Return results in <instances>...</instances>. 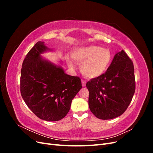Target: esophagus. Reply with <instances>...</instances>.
Wrapping results in <instances>:
<instances>
[{"label":"esophagus","instance_id":"34e87169","mask_svg":"<svg viewBox=\"0 0 153 153\" xmlns=\"http://www.w3.org/2000/svg\"><path fill=\"white\" fill-rule=\"evenodd\" d=\"M86 85V81H85L84 80H82V87H85Z\"/></svg>","mask_w":153,"mask_h":153}]
</instances>
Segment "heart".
<instances>
[{
    "mask_svg": "<svg viewBox=\"0 0 153 153\" xmlns=\"http://www.w3.org/2000/svg\"><path fill=\"white\" fill-rule=\"evenodd\" d=\"M72 59L81 64L80 71L88 78H97L106 71L112 61V53L107 48L96 45L88 46L75 50L71 54ZM70 67L73 64L68 61Z\"/></svg>",
    "mask_w": 153,
    "mask_h": 153,
    "instance_id": "heart-1",
    "label": "heart"
}]
</instances>
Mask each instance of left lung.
<instances>
[{
	"instance_id": "1",
	"label": "left lung",
	"mask_w": 153,
	"mask_h": 153,
	"mask_svg": "<svg viewBox=\"0 0 153 153\" xmlns=\"http://www.w3.org/2000/svg\"><path fill=\"white\" fill-rule=\"evenodd\" d=\"M89 106L100 119H112L122 115L130 104L135 91L131 60L124 50L115 55L106 71L87 82Z\"/></svg>"
}]
</instances>
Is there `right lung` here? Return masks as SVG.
<instances>
[{"mask_svg":"<svg viewBox=\"0 0 153 153\" xmlns=\"http://www.w3.org/2000/svg\"><path fill=\"white\" fill-rule=\"evenodd\" d=\"M49 50L44 42L38 41L27 54L21 69L20 92L37 117L57 121L68 113L82 82L78 76L67 75L61 66L41 57Z\"/></svg>","mask_w":153,"mask_h":153,"instance_id":"obj_1","label":"right lung"}]
</instances>
